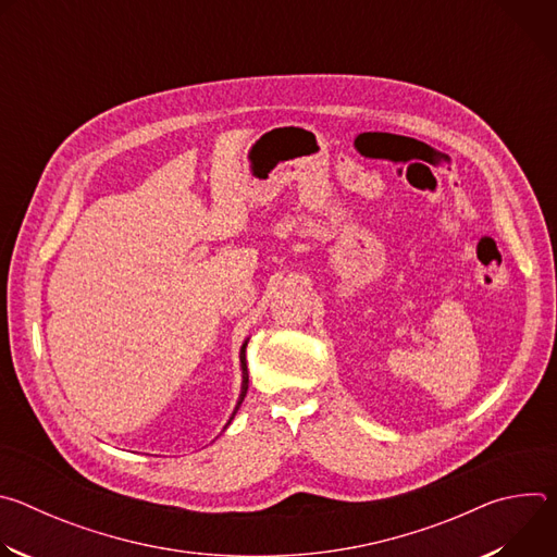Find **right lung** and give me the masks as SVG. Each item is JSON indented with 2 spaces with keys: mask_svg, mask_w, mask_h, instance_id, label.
Segmentation results:
<instances>
[{
  "mask_svg": "<svg viewBox=\"0 0 557 557\" xmlns=\"http://www.w3.org/2000/svg\"><path fill=\"white\" fill-rule=\"evenodd\" d=\"M240 363H243V394H240V401H237V406H235V410L240 408V404L245 401V396H247V389H249V370H247V342H245V346H243V350H240ZM235 417V412L231 414V419Z\"/></svg>",
  "mask_w": 557,
  "mask_h": 557,
  "instance_id": "right-lung-1",
  "label": "right lung"
}]
</instances>
